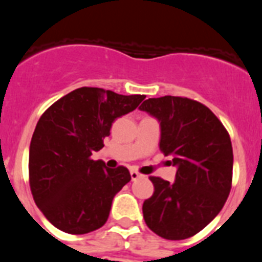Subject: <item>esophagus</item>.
<instances>
[{
  "label": "esophagus",
  "instance_id": "obj_1",
  "mask_svg": "<svg viewBox=\"0 0 262 262\" xmlns=\"http://www.w3.org/2000/svg\"><path fill=\"white\" fill-rule=\"evenodd\" d=\"M129 174H131V180H133V181H135V180H138V178L143 177L142 173L136 172V170H134V169H131V172H129Z\"/></svg>",
  "mask_w": 262,
  "mask_h": 262
}]
</instances>
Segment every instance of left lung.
<instances>
[{
	"label": "left lung",
	"instance_id": "8db88e82",
	"mask_svg": "<svg viewBox=\"0 0 262 262\" xmlns=\"http://www.w3.org/2000/svg\"><path fill=\"white\" fill-rule=\"evenodd\" d=\"M139 108L160 122V149L177 166L173 184L149 177L155 191L143 203L145 223L166 240L191 237L228 198L233 166L230 135L214 113L194 99L148 98Z\"/></svg>",
	"mask_w": 262,
	"mask_h": 262
}]
</instances>
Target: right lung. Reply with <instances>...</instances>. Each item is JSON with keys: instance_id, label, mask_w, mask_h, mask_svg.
Wrapping results in <instances>:
<instances>
[{"instance_id": "1", "label": "right lung", "mask_w": 262, "mask_h": 262, "mask_svg": "<svg viewBox=\"0 0 262 262\" xmlns=\"http://www.w3.org/2000/svg\"><path fill=\"white\" fill-rule=\"evenodd\" d=\"M144 98L84 86L43 113L30 144V187L39 210L60 231L84 235L106 223L113 198L131 176L124 166L110 169L90 156L103 148L113 122Z\"/></svg>"}]
</instances>
